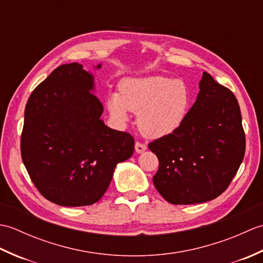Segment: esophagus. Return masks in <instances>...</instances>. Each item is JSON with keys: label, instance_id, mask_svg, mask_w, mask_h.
<instances>
[{"label": "esophagus", "instance_id": "obj_1", "mask_svg": "<svg viewBox=\"0 0 263 263\" xmlns=\"http://www.w3.org/2000/svg\"><path fill=\"white\" fill-rule=\"evenodd\" d=\"M135 147H136V153L137 154H142L143 152H146V149H147L146 144H143L141 142H136Z\"/></svg>", "mask_w": 263, "mask_h": 263}]
</instances>
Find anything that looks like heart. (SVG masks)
I'll list each match as a JSON object with an SVG mask.
<instances>
[{
    "label": "heart",
    "instance_id": "b5f03b06",
    "mask_svg": "<svg viewBox=\"0 0 263 263\" xmlns=\"http://www.w3.org/2000/svg\"><path fill=\"white\" fill-rule=\"evenodd\" d=\"M107 106L115 119L125 123L130 111L137 114L138 128L144 137L159 139L174 133L186 120L192 96L183 80L164 76L127 78L120 92L111 93Z\"/></svg>",
    "mask_w": 263,
    "mask_h": 263
}]
</instances>
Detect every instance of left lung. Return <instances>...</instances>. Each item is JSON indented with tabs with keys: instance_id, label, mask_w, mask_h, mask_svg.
<instances>
[{
	"instance_id": "1",
	"label": "left lung",
	"mask_w": 263,
	"mask_h": 263,
	"mask_svg": "<svg viewBox=\"0 0 263 263\" xmlns=\"http://www.w3.org/2000/svg\"><path fill=\"white\" fill-rule=\"evenodd\" d=\"M186 120L149 143L158 157L153 181L172 204L202 203L225 191L245 153L241 109L234 93L203 72Z\"/></svg>"
}]
</instances>
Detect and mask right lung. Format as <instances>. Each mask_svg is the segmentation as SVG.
I'll return each mask as SVG.
<instances>
[{
  "mask_svg": "<svg viewBox=\"0 0 263 263\" xmlns=\"http://www.w3.org/2000/svg\"><path fill=\"white\" fill-rule=\"evenodd\" d=\"M93 91L91 72L79 63L63 64L36 87L26 105L22 161L43 197L59 205L97 202L116 165L135 150L132 136L105 125Z\"/></svg>",
  "mask_w": 263,
  "mask_h": 263,
  "instance_id": "1",
  "label": "right lung"
}]
</instances>
